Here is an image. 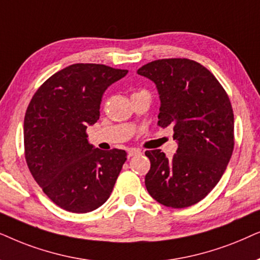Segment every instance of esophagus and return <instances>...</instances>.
<instances>
[{
    "label": "esophagus",
    "instance_id": "1",
    "mask_svg": "<svg viewBox=\"0 0 260 260\" xmlns=\"http://www.w3.org/2000/svg\"><path fill=\"white\" fill-rule=\"evenodd\" d=\"M141 152H140V150H138V148H129V150H128V158L134 157V155H138Z\"/></svg>",
    "mask_w": 260,
    "mask_h": 260
}]
</instances>
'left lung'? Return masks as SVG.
I'll return each instance as SVG.
<instances>
[{"mask_svg":"<svg viewBox=\"0 0 260 260\" xmlns=\"http://www.w3.org/2000/svg\"><path fill=\"white\" fill-rule=\"evenodd\" d=\"M138 74L154 82L158 124L172 127L177 153L146 151L150 195L165 207L185 208L203 200L222 177L234 148V115L227 92L208 69L186 58L158 59Z\"/></svg>","mask_w":260,"mask_h":260,"instance_id":"obj_1","label":"left lung"}]
</instances>
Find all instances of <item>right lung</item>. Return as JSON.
<instances>
[{
	"label": "right lung",
	"mask_w": 260,
	"mask_h": 260,
	"mask_svg": "<svg viewBox=\"0 0 260 260\" xmlns=\"http://www.w3.org/2000/svg\"><path fill=\"white\" fill-rule=\"evenodd\" d=\"M127 72L103 64H72L45 81L27 107L26 162L48 199L68 212L101 207L126 161V151L90 145L86 127L100 119L106 89Z\"/></svg>",
	"instance_id": "right-lung-1"
}]
</instances>
